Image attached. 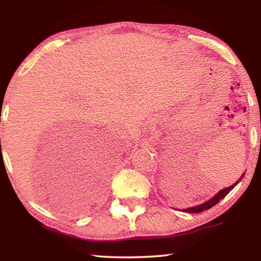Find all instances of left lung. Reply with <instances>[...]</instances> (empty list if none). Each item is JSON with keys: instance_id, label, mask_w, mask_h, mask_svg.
<instances>
[{"instance_id": "obj_1", "label": "left lung", "mask_w": 261, "mask_h": 261, "mask_svg": "<svg viewBox=\"0 0 261 261\" xmlns=\"http://www.w3.org/2000/svg\"><path fill=\"white\" fill-rule=\"evenodd\" d=\"M242 178H243V175L240 177L239 181H240ZM239 181H237L236 184H233V185L230 186V187H226V188H224V190L220 191L218 194H216V195H215L214 197L211 198L210 201L205 202V203H203V204H201V205H197V206L186 208V210H184V212H188V213H199V212H203V211H205V210L211 208L212 206H214V205L218 204V203L221 201V199L224 198L226 195H228L229 192H230L231 190H233V187H234Z\"/></svg>"}]
</instances>
